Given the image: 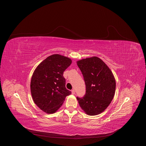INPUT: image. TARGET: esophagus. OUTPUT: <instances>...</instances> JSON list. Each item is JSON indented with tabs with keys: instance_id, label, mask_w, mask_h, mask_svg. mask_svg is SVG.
<instances>
[{
	"instance_id": "obj_1",
	"label": "esophagus",
	"mask_w": 146,
	"mask_h": 146,
	"mask_svg": "<svg viewBox=\"0 0 146 146\" xmlns=\"http://www.w3.org/2000/svg\"><path fill=\"white\" fill-rule=\"evenodd\" d=\"M72 94L73 95H74V94H75V90H72Z\"/></svg>"
}]
</instances>
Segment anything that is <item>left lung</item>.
Here are the masks:
<instances>
[{"label":"left lung","mask_w":146,"mask_h":146,"mask_svg":"<svg viewBox=\"0 0 146 146\" xmlns=\"http://www.w3.org/2000/svg\"><path fill=\"white\" fill-rule=\"evenodd\" d=\"M86 87L82 98L77 97L81 108L89 115L102 113L112 101L115 91L114 75L102 59L96 56L77 62Z\"/></svg>","instance_id":"1"}]
</instances>
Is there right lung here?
I'll list each match as a JSON object with an SVG mask.
<instances>
[{
  "label": "right lung",
  "instance_id": "1",
  "mask_svg": "<svg viewBox=\"0 0 146 146\" xmlns=\"http://www.w3.org/2000/svg\"><path fill=\"white\" fill-rule=\"evenodd\" d=\"M72 60L59 54L49 56L35 70L31 82V91L36 105L43 111L56 112L65 98L71 94L66 88L64 71Z\"/></svg>",
  "mask_w": 146,
  "mask_h": 146
}]
</instances>
